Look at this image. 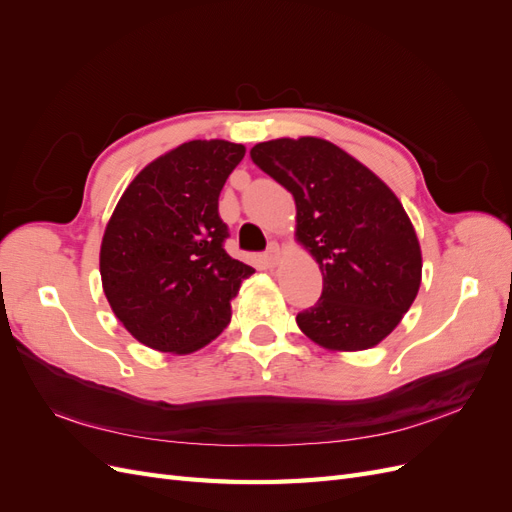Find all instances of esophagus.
<instances>
[{
	"mask_svg": "<svg viewBox=\"0 0 512 512\" xmlns=\"http://www.w3.org/2000/svg\"><path fill=\"white\" fill-rule=\"evenodd\" d=\"M280 258H282L280 245H277V243H271V245H269V250L265 252V265H267L269 269H273V267H277V262H280Z\"/></svg>",
	"mask_w": 512,
	"mask_h": 512,
	"instance_id": "34e87169",
	"label": "esophagus"
}]
</instances>
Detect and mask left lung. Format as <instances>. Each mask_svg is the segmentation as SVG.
Returning <instances> with one entry per match:
<instances>
[{"mask_svg":"<svg viewBox=\"0 0 512 512\" xmlns=\"http://www.w3.org/2000/svg\"><path fill=\"white\" fill-rule=\"evenodd\" d=\"M250 156L292 194L294 237L322 273L320 299L297 316L299 329L333 352L378 346L421 288V243L404 205L376 173L324 138H275L254 145Z\"/></svg>","mask_w":512,"mask_h":512,"instance_id":"obj_1","label":"left lung"}]
</instances>
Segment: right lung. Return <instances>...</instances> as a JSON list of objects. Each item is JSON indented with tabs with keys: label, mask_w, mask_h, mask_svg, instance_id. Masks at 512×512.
<instances>
[{
	"label": "right lung",
	"mask_w": 512,
	"mask_h": 512,
	"mask_svg": "<svg viewBox=\"0 0 512 512\" xmlns=\"http://www.w3.org/2000/svg\"><path fill=\"white\" fill-rule=\"evenodd\" d=\"M245 147L188 141L149 162L121 194L100 247L102 288L117 320L138 342L190 354L230 322V301L250 265L224 250L218 213L228 175Z\"/></svg>",
	"instance_id": "obj_1"
}]
</instances>
